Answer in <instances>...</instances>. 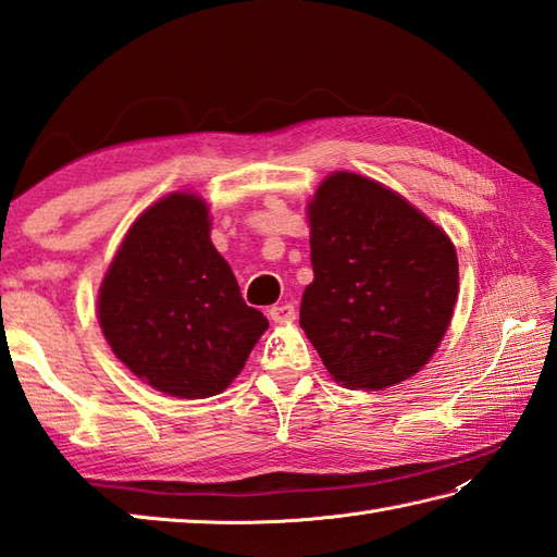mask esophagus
<instances>
[{
	"label": "esophagus",
	"instance_id": "obj_1",
	"mask_svg": "<svg viewBox=\"0 0 557 557\" xmlns=\"http://www.w3.org/2000/svg\"><path fill=\"white\" fill-rule=\"evenodd\" d=\"M268 318L272 323H289L297 318V309H294V304H280V306H272L268 311Z\"/></svg>",
	"mask_w": 557,
	"mask_h": 557
}]
</instances>
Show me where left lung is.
I'll use <instances>...</instances> for the list:
<instances>
[{"instance_id": "left-lung-1", "label": "left lung", "mask_w": 557, "mask_h": 557, "mask_svg": "<svg viewBox=\"0 0 557 557\" xmlns=\"http://www.w3.org/2000/svg\"><path fill=\"white\" fill-rule=\"evenodd\" d=\"M313 282L299 323L351 389H385L423 369L457 301V253L443 230L366 176L335 172L309 206Z\"/></svg>"}]
</instances>
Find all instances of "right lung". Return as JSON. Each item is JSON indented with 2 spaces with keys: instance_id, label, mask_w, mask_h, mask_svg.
<instances>
[{
  "instance_id": "obj_1",
  "label": "right lung",
  "mask_w": 557,
  "mask_h": 557,
  "mask_svg": "<svg viewBox=\"0 0 557 557\" xmlns=\"http://www.w3.org/2000/svg\"><path fill=\"white\" fill-rule=\"evenodd\" d=\"M116 359L164 395L222 393L268 327L246 306L232 268L210 242L203 200L172 194L140 215L98 297Z\"/></svg>"
}]
</instances>
